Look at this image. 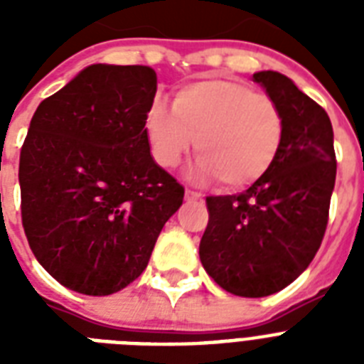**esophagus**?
Returning <instances> with one entry per match:
<instances>
[{
	"mask_svg": "<svg viewBox=\"0 0 364 364\" xmlns=\"http://www.w3.org/2000/svg\"><path fill=\"white\" fill-rule=\"evenodd\" d=\"M185 200H187V202H196V200H202V194L193 191V188H187V191H185Z\"/></svg>",
	"mask_w": 364,
	"mask_h": 364,
	"instance_id": "esophagus-1",
	"label": "esophagus"
}]
</instances>
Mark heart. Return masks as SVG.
Instances as JSON below:
<instances>
[{
	"label": "heart",
	"mask_w": 364,
	"mask_h": 364,
	"mask_svg": "<svg viewBox=\"0 0 364 364\" xmlns=\"http://www.w3.org/2000/svg\"><path fill=\"white\" fill-rule=\"evenodd\" d=\"M145 134L154 162L162 168H176L194 143L200 154L194 176L219 177L227 188H243L264 177L276 162L285 122L279 105L266 94L238 81L205 79L177 88L173 111L156 100Z\"/></svg>",
	"instance_id": "b5f03b06"
}]
</instances>
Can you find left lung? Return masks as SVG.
Segmentation results:
<instances>
[{
    "label": "left lung",
    "instance_id": "obj_1",
    "mask_svg": "<svg viewBox=\"0 0 364 364\" xmlns=\"http://www.w3.org/2000/svg\"><path fill=\"white\" fill-rule=\"evenodd\" d=\"M253 81L282 109V149L247 191L205 198L210 223L200 260L225 291L260 299L293 283L316 257L327 228L336 154L321 105L277 71H259Z\"/></svg>",
    "mask_w": 364,
    "mask_h": 364
}]
</instances>
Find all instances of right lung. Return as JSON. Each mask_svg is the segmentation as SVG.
Instances as JSON below:
<instances>
[{
	"mask_svg": "<svg viewBox=\"0 0 364 364\" xmlns=\"http://www.w3.org/2000/svg\"><path fill=\"white\" fill-rule=\"evenodd\" d=\"M149 65L92 64L43 100L20 151L22 225L64 287L105 296L130 285L185 188L151 156Z\"/></svg>",
	"mask_w": 364,
	"mask_h": 364,
	"instance_id": "obj_1",
	"label": "right lung"
}]
</instances>
